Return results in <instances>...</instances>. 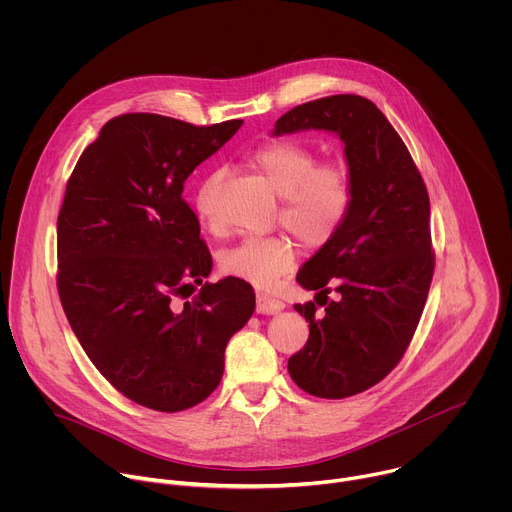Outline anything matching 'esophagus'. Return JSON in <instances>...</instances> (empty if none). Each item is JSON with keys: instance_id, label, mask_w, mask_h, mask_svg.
<instances>
[{"instance_id": "esophagus-1", "label": "esophagus", "mask_w": 512, "mask_h": 512, "mask_svg": "<svg viewBox=\"0 0 512 512\" xmlns=\"http://www.w3.org/2000/svg\"><path fill=\"white\" fill-rule=\"evenodd\" d=\"M285 308V304L267 294H257V312L259 314H277Z\"/></svg>"}]
</instances>
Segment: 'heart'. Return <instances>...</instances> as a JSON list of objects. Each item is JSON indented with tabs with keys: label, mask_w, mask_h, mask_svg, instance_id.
Here are the masks:
<instances>
[{
	"label": "heart",
	"mask_w": 512,
	"mask_h": 512,
	"mask_svg": "<svg viewBox=\"0 0 512 512\" xmlns=\"http://www.w3.org/2000/svg\"><path fill=\"white\" fill-rule=\"evenodd\" d=\"M318 160L314 148L296 139L267 141L251 156L255 172L281 196V225L312 249L336 237L354 200L350 170L344 164H318ZM223 176V170L204 176L192 198L194 210L210 225H214L212 198ZM296 255V245L285 235L249 237L221 255V269L257 287H269L294 267Z\"/></svg>",
	"instance_id": "heart-1"
}]
</instances>
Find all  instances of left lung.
I'll list each match as a JSON object with an SVG mask.
<instances>
[{
    "label": "left lung",
    "mask_w": 512,
    "mask_h": 512,
    "mask_svg": "<svg viewBox=\"0 0 512 512\" xmlns=\"http://www.w3.org/2000/svg\"><path fill=\"white\" fill-rule=\"evenodd\" d=\"M300 129L340 135L354 200L336 237L298 273V283L318 294L294 306L310 336L287 369L306 393L344 399L383 381L417 330L435 267L429 196L407 145L373 101L316 99L281 115L273 133Z\"/></svg>",
    "instance_id": "left-lung-1"
}]
</instances>
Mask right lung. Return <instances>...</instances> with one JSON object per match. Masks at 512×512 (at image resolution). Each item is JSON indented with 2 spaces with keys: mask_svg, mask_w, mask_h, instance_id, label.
Segmentation results:
<instances>
[{
  "mask_svg": "<svg viewBox=\"0 0 512 512\" xmlns=\"http://www.w3.org/2000/svg\"><path fill=\"white\" fill-rule=\"evenodd\" d=\"M241 125L113 117L66 184L56 223L62 310L97 371L154 411L202 403L223 379L231 336L255 310V291L239 277L206 281L192 298L212 257L182 198L194 168Z\"/></svg>",
  "mask_w": 512,
  "mask_h": 512,
  "instance_id": "obj_1",
  "label": "right lung"
}]
</instances>
